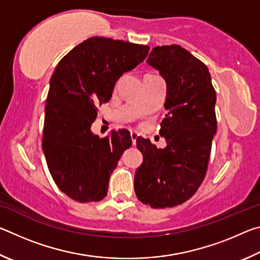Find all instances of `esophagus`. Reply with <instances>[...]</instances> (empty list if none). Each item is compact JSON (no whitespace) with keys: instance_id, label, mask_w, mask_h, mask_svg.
Listing matches in <instances>:
<instances>
[{"instance_id":"obj_1","label":"esophagus","mask_w":260,"mask_h":260,"mask_svg":"<svg viewBox=\"0 0 260 260\" xmlns=\"http://www.w3.org/2000/svg\"><path fill=\"white\" fill-rule=\"evenodd\" d=\"M139 134L136 133V132H131V139H132V142H133V144L135 146L136 144V139H138Z\"/></svg>"}]
</instances>
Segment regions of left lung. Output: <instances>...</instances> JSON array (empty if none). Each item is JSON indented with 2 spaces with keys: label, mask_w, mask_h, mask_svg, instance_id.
I'll return each instance as SVG.
<instances>
[{
  "label": "left lung",
  "mask_w": 260,
  "mask_h": 260,
  "mask_svg": "<svg viewBox=\"0 0 260 260\" xmlns=\"http://www.w3.org/2000/svg\"><path fill=\"white\" fill-rule=\"evenodd\" d=\"M147 63L165 79V117L159 134L165 149L139 136L143 162L136 170L139 201L155 209L180 205L197 191L208 171L217 132L215 90L206 65L178 45L155 47Z\"/></svg>",
  "instance_id": "left-lung-1"
}]
</instances>
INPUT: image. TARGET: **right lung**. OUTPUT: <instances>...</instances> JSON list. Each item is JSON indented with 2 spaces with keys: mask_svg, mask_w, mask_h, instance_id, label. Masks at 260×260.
Returning <instances> with one entry per match:
<instances>
[{
  "mask_svg": "<svg viewBox=\"0 0 260 260\" xmlns=\"http://www.w3.org/2000/svg\"><path fill=\"white\" fill-rule=\"evenodd\" d=\"M149 49L93 37L57 64L47 96L42 149L52 179L70 199L89 203L107 196L110 175L132 139L126 129L100 138L90 126L118 79L143 61Z\"/></svg>",
  "mask_w": 260,
  "mask_h": 260,
  "instance_id": "obj_1",
  "label": "right lung"
}]
</instances>
